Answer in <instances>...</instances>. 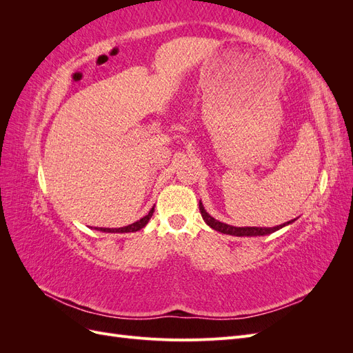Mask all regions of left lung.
I'll use <instances>...</instances> for the list:
<instances>
[{
  "mask_svg": "<svg viewBox=\"0 0 353 353\" xmlns=\"http://www.w3.org/2000/svg\"><path fill=\"white\" fill-rule=\"evenodd\" d=\"M199 208H200V213L203 219L208 223L210 228H213L215 231H219L222 234H228V236H236V237H261V236H268V234H272L275 231L281 230L285 225H290L296 219H292L288 222L281 223V225H276V227H232L228 225L225 222H221L215 218H212L209 213L206 212L205 206H203V203L199 201Z\"/></svg>",
  "mask_w": 353,
  "mask_h": 353,
  "instance_id": "1",
  "label": "left lung"
}]
</instances>
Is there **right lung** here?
<instances>
[{
	"label": "right lung",
	"mask_w": 353,
	"mask_h": 353,
	"mask_svg": "<svg viewBox=\"0 0 353 353\" xmlns=\"http://www.w3.org/2000/svg\"><path fill=\"white\" fill-rule=\"evenodd\" d=\"M153 212H154V206L152 208V210L148 212V215L143 216L140 221H137L134 223H131V225H126V227H122V228H97L95 227V230L97 231H101V232H119V234H123V232H135V231H140L141 228H144L148 221H150V218L153 216Z\"/></svg>",
	"instance_id": "1"
}]
</instances>
